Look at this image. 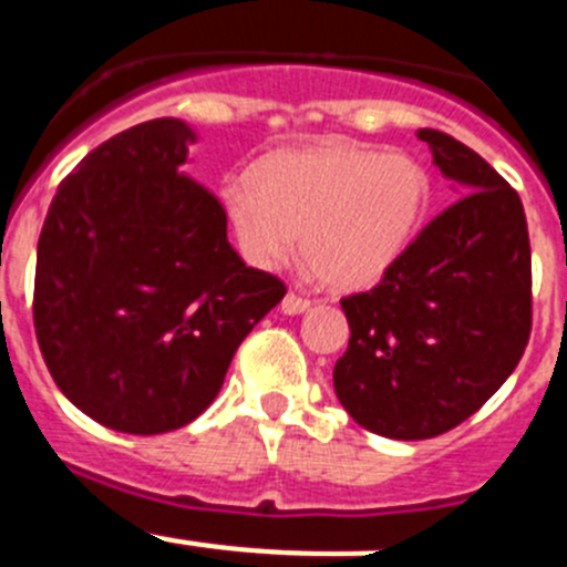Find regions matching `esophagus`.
Segmentation results:
<instances>
[{"label":"esophagus","instance_id":"obj_1","mask_svg":"<svg viewBox=\"0 0 567 567\" xmlns=\"http://www.w3.org/2000/svg\"><path fill=\"white\" fill-rule=\"evenodd\" d=\"M279 307H282L285 316H301V312L310 310V301L301 299V296H296V293H288Z\"/></svg>","mask_w":567,"mask_h":567}]
</instances>
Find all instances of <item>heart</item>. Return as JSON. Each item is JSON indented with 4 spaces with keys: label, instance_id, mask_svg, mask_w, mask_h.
<instances>
[{
    "label": "heart",
    "instance_id": "obj_1",
    "mask_svg": "<svg viewBox=\"0 0 567 567\" xmlns=\"http://www.w3.org/2000/svg\"><path fill=\"white\" fill-rule=\"evenodd\" d=\"M430 196V174L412 155L329 137L262 157L251 183L221 185L218 205L251 266H282L301 238L310 271L329 290L354 293L393 271Z\"/></svg>",
    "mask_w": 567,
    "mask_h": 567
}]
</instances>
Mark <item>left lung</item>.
<instances>
[{
	"instance_id": "1",
	"label": "left lung",
	"mask_w": 567,
	"mask_h": 567,
	"mask_svg": "<svg viewBox=\"0 0 567 567\" xmlns=\"http://www.w3.org/2000/svg\"><path fill=\"white\" fill-rule=\"evenodd\" d=\"M452 202L368 293L340 301L351 338L334 393L362 430L426 441L474 415L532 329V251L518 194L465 144L417 130Z\"/></svg>"
}]
</instances>
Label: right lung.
<instances>
[{"mask_svg": "<svg viewBox=\"0 0 567 567\" xmlns=\"http://www.w3.org/2000/svg\"><path fill=\"white\" fill-rule=\"evenodd\" d=\"M194 126L155 118L82 157L38 238L35 334L65 399L107 430L199 417L285 285L229 246L216 196L185 174Z\"/></svg>", "mask_w": 567, "mask_h": 567, "instance_id": "right-lung-1", "label": "right lung"}]
</instances>
